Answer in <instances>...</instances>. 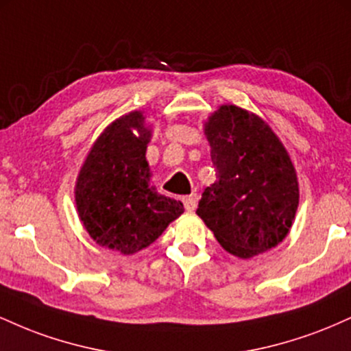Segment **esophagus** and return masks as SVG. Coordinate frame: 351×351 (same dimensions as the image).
Wrapping results in <instances>:
<instances>
[{"mask_svg": "<svg viewBox=\"0 0 351 351\" xmlns=\"http://www.w3.org/2000/svg\"><path fill=\"white\" fill-rule=\"evenodd\" d=\"M183 204H184V209L189 213H193L198 206V196L196 195H189V196H184L183 198Z\"/></svg>", "mask_w": 351, "mask_h": 351, "instance_id": "34e87169", "label": "esophagus"}]
</instances>
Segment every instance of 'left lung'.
<instances>
[{
    "instance_id": "obj_1",
    "label": "left lung",
    "mask_w": 351,
    "mask_h": 351,
    "mask_svg": "<svg viewBox=\"0 0 351 351\" xmlns=\"http://www.w3.org/2000/svg\"><path fill=\"white\" fill-rule=\"evenodd\" d=\"M217 181L196 215L232 256L251 259L280 244L299 206L291 155L259 115L224 104L204 122Z\"/></svg>"
}]
</instances>
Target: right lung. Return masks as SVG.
Masks as SVG:
<instances>
[{
	"label": "right lung",
	"mask_w": 351,
	"mask_h": 351,
	"mask_svg": "<svg viewBox=\"0 0 351 351\" xmlns=\"http://www.w3.org/2000/svg\"><path fill=\"white\" fill-rule=\"evenodd\" d=\"M150 140L145 112L119 117L92 143L75 181L80 223L99 245L122 256L155 243L184 211L181 201L160 195L152 184L145 156Z\"/></svg>",
	"instance_id": "add662e5"
}]
</instances>
